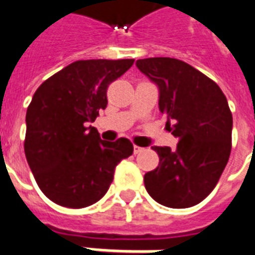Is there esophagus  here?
<instances>
[{
    "label": "esophagus",
    "mask_w": 255,
    "mask_h": 255,
    "mask_svg": "<svg viewBox=\"0 0 255 255\" xmlns=\"http://www.w3.org/2000/svg\"><path fill=\"white\" fill-rule=\"evenodd\" d=\"M143 149H144V148H141V147H139V145H136V144L133 145V153H135V155H136V153H140Z\"/></svg>",
    "instance_id": "esophagus-1"
}]
</instances>
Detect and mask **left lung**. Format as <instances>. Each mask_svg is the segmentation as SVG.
Instances as JSON below:
<instances>
[{
  "label": "left lung",
  "instance_id": "left-lung-1",
  "mask_svg": "<svg viewBox=\"0 0 255 255\" xmlns=\"http://www.w3.org/2000/svg\"><path fill=\"white\" fill-rule=\"evenodd\" d=\"M136 67L159 88V111L167 116L176 148L152 147L159 166L144 175L155 201L172 209L198 205L218 183L231 151L233 116L218 84L184 61L151 57Z\"/></svg>",
  "mask_w": 255,
  "mask_h": 255
}]
</instances>
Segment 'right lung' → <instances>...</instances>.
I'll return each instance as SVG.
<instances>
[{"mask_svg":"<svg viewBox=\"0 0 255 255\" xmlns=\"http://www.w3.org/2000/svg\"><path fill=\"white\" fill-rule=\"evenodd\" d=\"M133 61H75L33 95L26 111L25 156L40 190L54 203L83 209L100 201L116 166L133 152L126 137L102 140L96 128L87 127L106 110L108 85Z\"/></svg>","mask_w":255,"mask_h":255,"instance_id":"add662e5","label":"right lung"}]
</instances>
